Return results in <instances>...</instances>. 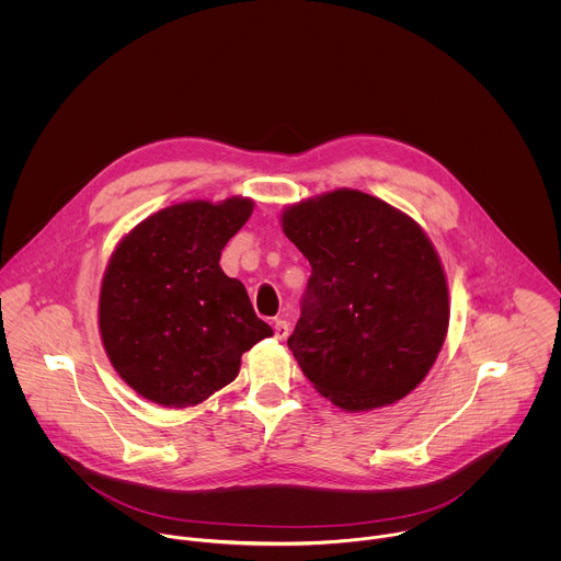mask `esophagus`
I'll use <instances>...</instances> for the list:
<instances>
[{"instance_id":"1","label":"esophagus","mask_w":561,"mask_h":561,"mask_svg":"<svg viewBox=\"0 0 561 561\" xmlns=\"http://www.w3.org/2000/svg\"><path fill=\"white\" fill-rule=\"evenodd\" d=\"M289 330H291V325L287 320H276V323H274V336L278 341H285L289 336Z\"/></svg>"}]
</instances>
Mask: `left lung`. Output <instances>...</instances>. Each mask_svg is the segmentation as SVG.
<instances>
[{
	"instance_id": "8db88e82",
	"label": "left lung",
	"mask_w": 561,
	"mask_h": 561,
	"mask_svg": "<svg viewBox=\"0 0 561 561\" xmlns=\"http://www.w3.org/2000/svg\"><path fill=\"white\" fill-rule=\"evenodd\" d=\"M280 225L311 263L287 345L318 393L363 412L414 391L449 325L447 276L423 229L350 187L289 205Z\"/></svg>"
}]
</instances>
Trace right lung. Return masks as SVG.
I'll return each mask as SVG.
<instances>
[{"mask_svg": "<svg viewBox=\"0 0 561 561\" xmlns=\"http://www.w3.org/2000/svg\"><path fill=\"white\" fill-rule=\"evenodd\" d=\"M254 203L185 201L136 225L112 252L99 294V332L116 374L145 400L187 408L240 374L241 354L272 328L220 254Z\"/></svg>", "mask_w": 561, "mask_h": 561, "instance_id": "add662e5", "label": "right lung"}]
</instances>
